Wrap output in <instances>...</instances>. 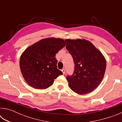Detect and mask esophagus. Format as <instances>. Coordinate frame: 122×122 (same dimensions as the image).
Listing matches in <instances>:
<instances>
[{"instance_id":"1","label":"esophagus","mask_w":122,"mask_h":122,"mask_svg":"<svg viewBox=\"0 0 122 122\" xmlns=\"http://www.w3.org/2000/svg\"><path fill=\"white\" fill-rule=\"evenodd\" d=\"M62 73L63 74H65V73H66V70L65 69H62Z\"/></svg>"}]
</instances>
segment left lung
Masks as SVG:
<instances>
[{
	"label": "left lung",
	"instance_id": "obj_1",
	"mask_svg": "<svg viewBox=\"0 0 122 122\" xmlns=\"http://www.w3.org/2000/svg\"><path fill=\"white\" fill-rule=\"evenodd\" d=\"M66 48L73 57L74 71L66 77L70 88L76 93L86 94L97 88L104 76L106 61L90 41L66 39Z\"/></svg>",
	"mask_w": 122,
	"mask_h": 122
}]
</instances>
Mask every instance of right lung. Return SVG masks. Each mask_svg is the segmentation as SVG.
Returning <instances> with one entry per match:
<instances>
[{"label": "right lung", "mask_w": 122, "mask_h": 122, "mask_svg": "<svg viewBox=\"0 0 122 122\" xmlns=\"http://www.w3.org/2000/svg\"><path fill=\"white\" fill-rule=\"evenodd\" d=\"M65 46L63 39L51 38L40 40L24 51L20 57V67L29 85L38 89H47L63 74L57 69L55 55Z\"/></svg>", "instance_id": "1"}]
</instances>
